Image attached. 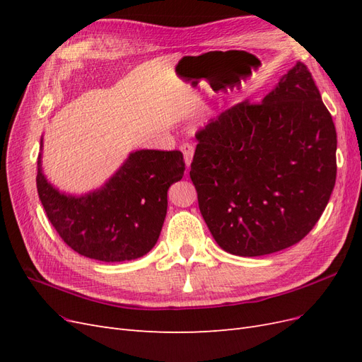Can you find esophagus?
<instances>
[{
  "label": "esophagus",
  "instance_id": "obj_1",
  "mask_svg": "<svg viewBox=\"0 0 362 362\" xmlns=\"http://www.w3.org/2000/svg\"><path fill=\"white\" fill-rule=\"evenodd\" d=\"M180 149L182 151V154H184L185 168H187V170H189V169H190V164H192V158H193V152H194V149H193V146H192V145H189V144H182V145L180 146Z\"/></svg>",
  "mask_w": 362,
  "mask_h": 362
}]
</instances>
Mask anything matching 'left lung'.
Instances as JSON below:
<instances>
[{
  "instance_id": "8db88e82",
  "label": "left lung",
  "mask_w": 362,
  "mask_h": 362,
  "mask_svg": "<svg viewBox=\"0 0 362 362\" xmlns=\"http://www.w3.org/2000/svg\"><path fill=\"white\" fill-rule=\"evenodd\" d=\"M196 139L190 178L223 250L273 254L300 242L320 218L337 178V133L303 63L259 104L233 105Z\"/></svg>"
}]
</instances>
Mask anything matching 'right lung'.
<instances>
[{
  "mask_svg": "<svg viewBox=\"0 0 362 362\" xmlns=\"http://www.w3.org/2000/svg\"><path fill=\"white\" fill-rule=\"evenodd\" d=\"M37 158V193L62 240L87 258L119 262L146 255L156 246L168 213V190L184 175L180 151L129 152L101 187L83 194L60 192Z\"/></svg>",
  "mask_w": 362,
  "mask_h": 362,
  "instance_id": "right-lung-1",
  "label": "right lung"
}]
</instances>
